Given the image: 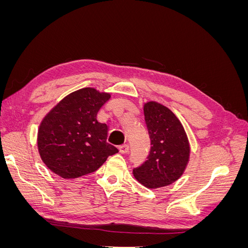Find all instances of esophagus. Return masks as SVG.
I'll return each instance as SVG.
<instances>
[{
	"mask_svg": "<svg viewBox=\"0 0 248 248\" xmlns=\"http://www.w3.org/2000/svg\"><path fill=\"white\" fill-rule=\"evenodd\" d=\"M119 149H120V152H121V153H127V152H128V150H129V146H128V144H123L121 146H119Z\"/></svg>",
	"mask_w": 248,
	"mask_h": 248,
	"instance_id": "esophagus-1",
	"label": "esophagus"
}]
</instances>
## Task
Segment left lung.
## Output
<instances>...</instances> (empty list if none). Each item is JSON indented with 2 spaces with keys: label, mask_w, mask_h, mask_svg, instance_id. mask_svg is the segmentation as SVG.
Returning a JSON list of instances; mask_svg holds the SVG:
<instances>
[{
  "label": "left lung",
  "mask_w": 248,
  "mask_h": 248,
  "mask_svg": "<svg viewBox=\"0 0 248 248\" xmlns=\"http://www.w3.org/2000/svg\"><path fill=\"white\" fill-rule=\"evenodd\" d=\"M144 114L151 148L147 160L133 169V175L148 188H157L182 176L190 147L183 125L170 108L151 101L145 104Z\"/></svg>",
  "instance_id": "8db88e82"
}]
</instances>
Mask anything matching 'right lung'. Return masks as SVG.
Masks as SVG:
<instances>
[{"label":"right lung","instance_id":"add662e5","mask_svg":"<svg viewBox=\"0 0 248 248\" xmlns=\"http://www.w3.org/2000/svg\"><path fill=\"white\" fill-rule=\"evenodd\" d=\"M110 95L93 88L78 90L44 117L38 129V151L46 167L65 179L98 170L119 150L108 141V125L97 112Z\"/></svg>","mask_w":248,"mask_h":248}]
</instances>
